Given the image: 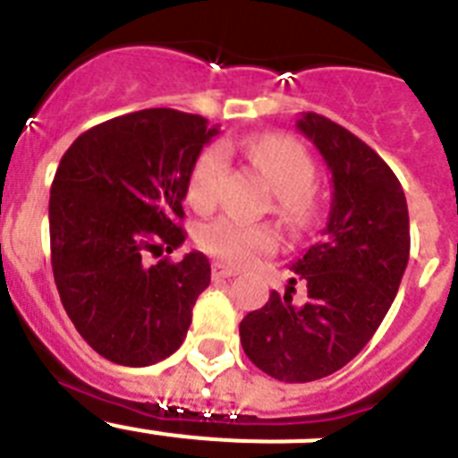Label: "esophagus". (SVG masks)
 Returning a JSON list of instances; mask_svg holds the SVG:
<instances>
[{
	"label": "esophagus",
	"mask_w": 458,
	"mask_h": 458,
	"mask_svg": "<svg viewBox=\"0 0 458 458\" xmlns=\"http://www.w3.org/2000/svg\"><path fill=\"white\" fill-rule=\"evenodd\" d=\"M210 273H213V277L216 279H226V277H233V275H238V270L232 268V266L222 264V261H216V264L210 266Z\"/></svg>",
	"instance_id": "1"
}]
</instances>
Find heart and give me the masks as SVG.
<instances>
[{
  "mask_svg": "<svg viewBox=\"0 0 458 458\" xmlns=\"http://www.w3.org/2000/svg\"><path fill=\"white\" fill-rule=\"evenodd\" d=\"M250 165L257 169L275 192L273 210L289 226L301 232L317 217V194L311 190L314 181V157L301 141L279 132L254 135L242 144ZM226 151L220 144H210L197 156L188 179V199L194 208L208 210L220 199L225 183ZM206 252L225 259L229 264H250L261 254L273 252L277 238L268 226L248 225L236 217H217L197 233Z\"/></svg>",
  "mask_w": 458,
  "mask_h": 458,
  "instance_id": "1",
  "label": "heart"
}]
</instances>
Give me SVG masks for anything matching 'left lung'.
I'll use <instances>...</instances> for the list:
<instances>
[{
    "label": "left lung",
    "mask_w": 458,
    "mask_h": 458,
    "mask_svg": "<svg viewBox=\"0 0 458 458\" xmlns=\"http://www.w3.org/2000/svg\"><path fill=\"white\" fill-rule=\"evenodd\" d=\"M295 125L333 174V208L321 241L291 266L305 301L293 302V286L273 291L241 321V344L273 378L310 383L342 369L374 337L402 284L411 225L402 183L374 148L317 112Z\"/></svg>",
    "instance_id": "left-lung-1"
}]
</instances>
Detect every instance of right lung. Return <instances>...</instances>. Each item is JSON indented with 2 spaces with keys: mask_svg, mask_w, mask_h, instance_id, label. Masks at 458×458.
I'll return each mask as SVG.
<instances>
[{
  "mask_svg": "<svg viewBox=\"0 0 458 458\" xmlns=\"http://www.w3.org/2000/svg\"><path fill=\"white\" fill-rule=\"evenodd\" d=\"M217 135L199 114L153 107L93 125L72 141L50 188L52 273L84 342L109 362L148 367L183 344L210 282L183 245L192 165Z\"/></svg>",
  "mask_w": 458,
  "mask_h": 458,
  "instance_id": "1",
  "label": "right lung"
}]
</instances>
